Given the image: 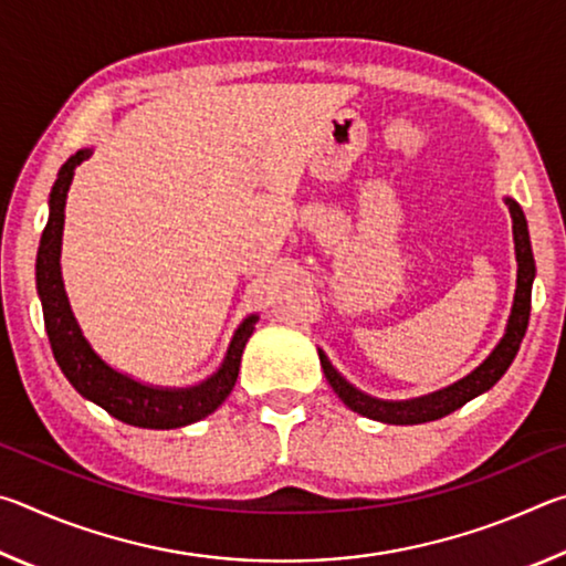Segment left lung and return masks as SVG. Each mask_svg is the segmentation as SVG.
I'll return each instance as SVG.
<instances>
[{"mask_svg": "<svg viewBox=\"0 0 566 566\" xmlns=\"http://www.w3.org/2000/svg\"><path fill=\"white\" fill-rule=\"evenodd\" d=\"M506 207H510L512 214V234H514V252H516V290H514V302L510 319H506V327L502 339L496 342V347L490 352L476 369L469 371L467 377L457 379L454 385L444 389L429 391V395L411 397V399H379L371 397L367 391H361L352 385V381L344 379L334 364L329 361L327 354L319 352V361L324 369V377H327L329 387L337 391V397L347 405L352 411H357L361 417H369L375 421H385V424H424V421L442 419L452 415L454 409L464 407L469 399L484 395L486 389H492L502 375L510 369L514 361L516 352H520V344L524 339L526 324H530V310H532V284H534V254H532V242H530V229H526V217L522 207L514 202L512 197H504Z\"/></svg>", "mask_w": 566, "mask_h": 566, "instance_id": "1", "label": "left lung"}]
</instances>
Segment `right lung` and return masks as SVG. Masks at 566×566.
Returning a JSON list of instances; mask_svg holds the SVG:
<instances>
[{
	"label": "right lung",
	"mask_w": 566,
	"mask_h": 566,
	"mask_svg": "<svg viewBox=\"0 0 566 566\" xmlns=\"http://www.w3.org/2000/svg\"><path fill=\"white\" fill-rule=\"evenodd\" d=\"M92 151L94 149L90 147L80 149L66 159L50 191V219H46L40 252H36V294H40L42 302L46 337H50L54 359L60 364L62 375L70 379V385L114 419L145 429L187 427L191 421L212 415L229 397V391L234 389L242 352L260 317L249 314L247 319H242L217 371L191 387L147 385V381L124 375V371L104 361L94 352L90 339L84 337L80 322L74 317L70 296L64 292L60 264L66 191H70L74 179V169L84 159H90Z\"/></svg>",
	"instance_id": "1"
}]
</instances>
